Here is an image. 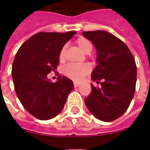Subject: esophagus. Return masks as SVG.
Listing matches in <instances>:
<instances>
[{
  "label": "esophagus",
  "instance_id": "1",
  "mask_svg": "<svg viewBox=\"0 0 150 150\" xmlns=\"http://www.w3.org/2000/svg\"><path fill=\"white\" fill-rule=\"evenodd\" d=\"M73 85H74V87L76 88V87H78V86L80 85V83H78V82H74V83H73Z\"/></svg>",
  "mask_w": 150,
  "mask_h": 150
}]
</instances>
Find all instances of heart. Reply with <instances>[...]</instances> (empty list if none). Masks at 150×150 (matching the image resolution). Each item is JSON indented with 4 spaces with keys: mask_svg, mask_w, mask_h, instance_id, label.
Returning <instances> with one entry per match:
<instances>
[{
    "mask_svg": "<svg viewBox=\"0 0 150 150\" xmlns=\"http://www.w3.org/2000/svg\"><path fill=\"white\" fill-rule=\"evenodd\" d=\"M75 42L77 44L79 49L84 53H90L93 50V44L91 41L88 38H78ZM66 52V47H63L60 51L59 53V59L63 60ZM91 71V68L87 64H69L64 68V74L67 78H71L75 81H79L84 76L88 75Z\"/></svg>",
    "mask_w": 150,
    "mask_h": 150,
    "instance_id": "obj_1",
    "label": "heart"
}]
</instances>
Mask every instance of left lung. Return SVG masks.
<instances>
[{
	"label": "left lung",
	"instance_id": "1",
	"mask_svg": "<svg viewBox=\"0 0 150 150\" xmlns=\"http://www.w3.org/2000/svg\"><path fill=\"white\" fill-rule=\"evenodd\" d=\"M97 50L98 65L92 79L101 88L91 84L92 91L84 102L90 112L104 122L121 117L133 99L137 78L135 60L119 38L106 31L83 32Z\"/></svg>",
	"mask_w": 150,
	"mask_h": 150
}]
</instances>
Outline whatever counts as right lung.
Masks as SVG:
<instances>
[{"instance_id": "add662e5", "label": "right lung", "mask_w": 150, "mask_h": 150, "mask_svg": "<svg viewBox=\"0 0 150 150\" xmlns=\"http://www.w3.org/2000/svg\"><path fill=\"white\" fill-rule=\"evenodd\" d=\"M76 33L38 32L26 40L16 54L11 75L16 95L26 111L40 120L59 114L74 87L66 77L50 82L47 74L57 70L61 49Z\"/></svg>"}]
</instances>
